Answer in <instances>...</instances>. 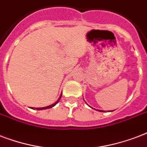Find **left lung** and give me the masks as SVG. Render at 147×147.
Wrapping results in <instances>:
<instances>
[{
	"label": "left lung",
	"mask_w": 147,
	"mask_h": 147,
	"mask_svg": "<svg viewBox=\"0 0 147 147\" xmlns=\"http://www.w3.org/2000/svg\"><path fill=\"white\" fill-rule=\"evenodd\" d=\"M86 104H87V103H86ZM91 108H93V107H91ZM93 109H94V108H93ZM94 110H95V109H94ZM97 110V111H100V112H105V111H103V110ZM110 112H111V111H110Z\"/></svg>",
	"instance_id": "left-lung-1"
}]
</instances>
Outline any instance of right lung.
Segmentation results:
<instances>
[{
  "instance_id": "right-lung-1",
  "label": "right lung",
  "mask_w": 147,
  "mask_h": 147,
  "mask_svg": "<svg viewBox=\"0 0 147 147\" xmlns=\"http://www.w3.org/2000/svg\"><path fill=\"white\" fill-rule=\"evenodd\" d=\"M61 96H62V93H61V96H60V98L58 99V100H57V102H55V103H53V104H51V105H50V106H47V107H45L36 108V110H46V109H50V108L53 107H54V106H55L56 104H57V103H58V102H59V100H61ZM30 108H31V109H35L34 107H30Z\"/></svg>"
}]
</instances>
